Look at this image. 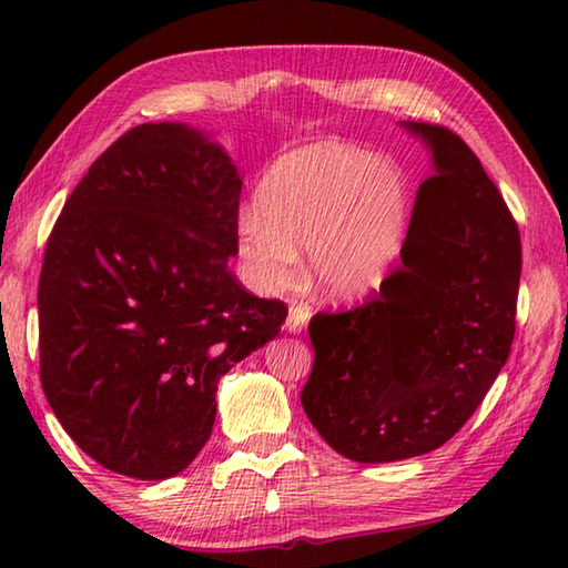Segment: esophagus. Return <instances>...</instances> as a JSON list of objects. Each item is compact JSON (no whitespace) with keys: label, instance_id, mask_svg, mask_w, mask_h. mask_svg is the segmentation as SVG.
Returning a JSON list of instances; mask_svg holds the SVG:
<instances>
[{"label":"esophagus","instance_id":"34e87169","mask_svg":"<svg viewBox=\"0 0 568 568\" xmlns=\"http://www.w3.org/2000/svg\"><path fill=\"white\" fill-rule=\"evenodd\" d=\"M311 315H313L311 305L293 301L291 313H287V321H285V331H287V333H301V331H305V325H307V321H311Z\"/></svg>","mask_w":568,"mask_h":568}]
</instances>
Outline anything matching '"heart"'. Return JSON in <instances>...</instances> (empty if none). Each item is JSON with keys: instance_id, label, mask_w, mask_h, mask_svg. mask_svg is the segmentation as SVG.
Masks as SVG:
<instances>
[{"instance_id": "1", "label": "heart", "mask_w": 568, "mask_h": 568, "mask_svg": "<svg viewBox=\"0 0 568 568\" xmlns=\"http://www.w3.org/2000/svg\"><path fill=\"white\" fill-rule=\"evenodd\" d=\"M410 192L403 170L343 142H315L273 162L255 207L237 217L245 271L263 291H281L307 245L323 293L363 297L386 283L406 243Z\"/></svg>"}]
</instances>
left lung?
I'll return each instance as SVG.
<instances>
[{
  "mask_svg": "<svg viewBox=\"0 0 568 568\" xmlns=\"http://www.w3.org/2000/svg\"><path fill=\"white\" fill-rule=\"evenodd\" d=\"M426 142L396 273L348 313L313 315L301 403L325 444L358 464L428 454L454 438L511 353L521 235L458 134L406 122Z\"/></svg>",
  "mask_w": 568,
  "mask_h": 568,
  "instance_id": "8db88e82",
  "label": "left lung"
}]
</instances>
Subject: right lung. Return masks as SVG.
Listing matches in <instances>:
<instances>
[{"label": "right lung", "instance_id": "1", "mask_svg": "<svg viewBox=\"0 0 568 568\" xmlns=\"http://www.w3.org/2000/svg\"><path fill=\"white\" fill-rule=\"evenodd\" d=\"M237 168L205 132L138 124L92 162L47 240L40 378L57 420L114 474L178 476L207 444L217 383L281 333L250 295Z\"/></svg>", "mask_w": 568, "mask_h": 568}]
</instances>
